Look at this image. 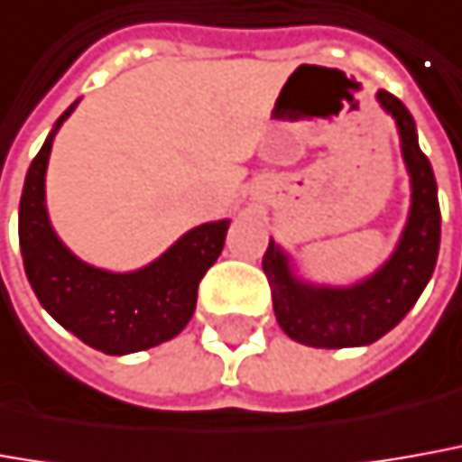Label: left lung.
<instances>
[{
    "instance_id": "left-lung-1",
    "label": "left lung",
    "mask_w": 462,
    "mask_h": 462,
    "mask_svg": "<svg viewBox=\"0 0 462 462\" xmlns=\"http://www.w3.org/2000/svg\"><path fill=\"white\" fill-rule=\"evenodd\" d=\"M376 98L397 121L404 162L412 177V209L394 255L382 271L354 288L298 283L273 240L263 255V271L271 283L273 309L281 328L316 349L366 346L384 337L415 306L438 263L440 205L432 166L417 143L415 121L402 100L387 90H379Z\"/></svg>"
}]
</instances>
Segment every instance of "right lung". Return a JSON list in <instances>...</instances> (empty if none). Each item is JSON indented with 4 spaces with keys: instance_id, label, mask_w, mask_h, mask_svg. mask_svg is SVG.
Masks as SVG:
<instances>
[{
    "instance_id": "1",
    "label": "right lung",
    "mask_w": 462,
    "mask_h": 462,
    "mask_svg": "<svg viewBox=\"0 0 462 462\" xmlns=\"http://www.w3.org/2000/svg\"><path fill=\"white\" fill-rule=\"evenodd\" d=\"M73 108L75 103L58 125ZM52 136L55 131L27 169L20 199L22 260L34 296L60 326L103 354L143 351L174 338L189 323L199 281L222 253L230 222L194 227L143 271L108 273L86 265L60 243L47 219L45 169Z\"/></svg>"
}]
</instances>
